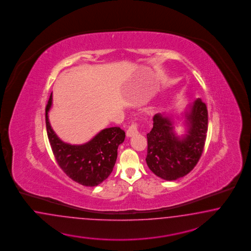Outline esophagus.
<instances>
[{
	"instance_id": "34e87169",
	"label": "esophagus",
	"mask_w": 251,
	"mask_h": 251,
	"mask_svg": "<svg viewBox=\"0 0 251 251\" xmlns=\"http://www.w3.org/2000/svg\"><path fill=\"white\" fill-rule=\"evenodd\" d=\"M138 133V125L137 123H132L129 127V129H127L126 135L128 137L132 136L134 134Z\"/></svg>"
}]
</instances>
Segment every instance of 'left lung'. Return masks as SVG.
Instances as JSON below:
<instances>
[{"mask_svg": "<svg viewBox=\"0 0 251 251\" xmlns=\"http://www.w3.org/2000/svg\"><path fill=\"white\" fill-rule=\"evenodd\" d=\"M185 113L187 133L176 135L170 117L156 113L147 133L146 163L153 174L166 180H176L189 174L197 165L205 145L208 111L205 103L197 99Z\"/></svg>", "mask_w": 251, "mask_h": 251, "instance_id": "8db88e82", "label": "left lung"}]
</instances>
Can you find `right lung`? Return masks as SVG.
Here are the masks:
<instances>
[{"mask_svg":"<svg viewBox=\"0 0 251 251\" xmlns=\"http://www.w3.org/2000/svg\"><path fill=\"white\" fill-rule=\"evenodd\" d=\"M51 105L52 93L46 106V127L58 165L74 181L86 187L98 186L111 174L125 131L120 127L106 128L84 145L66 144L56 135L49 122Z\"/></svg>","mask_w":251,"mask_h":251,"instance_id":"right-lung-1","label":"right lung"}]
</instances>
